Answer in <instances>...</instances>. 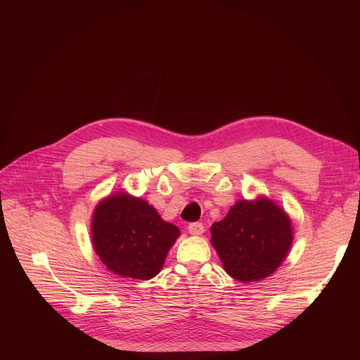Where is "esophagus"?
Wrapping results in <instances>:
<instances>
[{"mask_svg":"<svg viewBox=\"0 0 360 360\" xmlns=\"http://www.w3.org/2000/svg\"><path fill=\"white\" fill-rule=\"evenodd\" d=\"M188 231H189L192 235H200V233H203L205 226L202 225V222H192V224H189Z\"/></svg>","mask_w":360,"mask_h":360,"instance_id":"1","label":"esophagus"}]
</instances>
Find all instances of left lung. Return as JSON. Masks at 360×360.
Wrapping results in <instances>:
<instances>
[{"label":"left lung","instance_id":"8db88e82","mask_svg":"<svg viewBox=\"0 0 360 360\" xmlns=\"http://www.w3.org/2000/svg\"><path fill=\"white\" fill-rule=\"evenodd\" d=\"M211 233L226 274L239 282L272 275L293 239L288 215L268 199L239 200L211 226Z\"/></svg>","mask_w":360,"mask_h":360}]
</instances>
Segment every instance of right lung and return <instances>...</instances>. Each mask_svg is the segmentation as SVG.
<instances>
[{
  "instance_id": "1",
  "label": "right lung",
  "mask_w": 360,
  "mask_h": 360,
  "mask_svg": "<svg viewBox=\"0 0 360 360\" xmlns=\"http://www.w3.org/2000/svg\"><path fill=\"white\" fill-rule=\"evenodd\" d=\"M91 233L95 252L110 271L146 281L162 269L179 229L141 198L117 193L96 207Z\"/></svg>"
}]
</instances>
